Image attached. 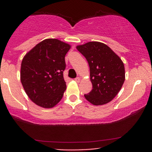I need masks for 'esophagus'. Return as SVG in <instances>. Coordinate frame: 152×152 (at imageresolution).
<instances>
[{
	"instance_id": "obj_1",
	"label": "esophagus",
	"mask_w": 152,
	"mask_h": 152,
	"mask_svg": "<svg viewBox=\"0 0 152 152\" xmlns=\"http://www.w3.org/2000/svg\"><path fill=\"white\" fill-rule=\"evenodd\" d=\"M74 80L76 81V82H80V78L77 77V78H76V79H74Z\"/></svg>"
}]
</instances>
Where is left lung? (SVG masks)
<instances>
[{
    "mask_svg": "<svg viewBox=\"0 0 152 152\" xmlns=\"http://www.w3.org/2000/svg\"><path fill=\"white\" fill-rule=\"evenodd\" d=\"M90 66L93 89L85 99L93 105L111 102L121 89L125 81V68L121 58L104 43L89 42L77 45Z\"/></svg>",
    "mask_w": 152,
    "mask_h": 152,
    "instance_id": "8db88e82",
    "label": "left lung"
}]
</instances>
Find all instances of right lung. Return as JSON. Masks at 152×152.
<instances>
[{"label": "right lung", "mask_w": 152, "mask_h": 152, "mask_svg": "<svg viewBox=\"0 0 152 152\" xmlns=\"http://www.w3.org/2000/svg\"><path fill=\"white\" fill-rule=\"evenodd\" d=\"M70 47L57 39H46L24 56L21 83L29 99L37 105L52 108L62 99L66 90L63 77L65 56Z\"/></svg>", "instance_id": "obj_1"}]
</instances>
